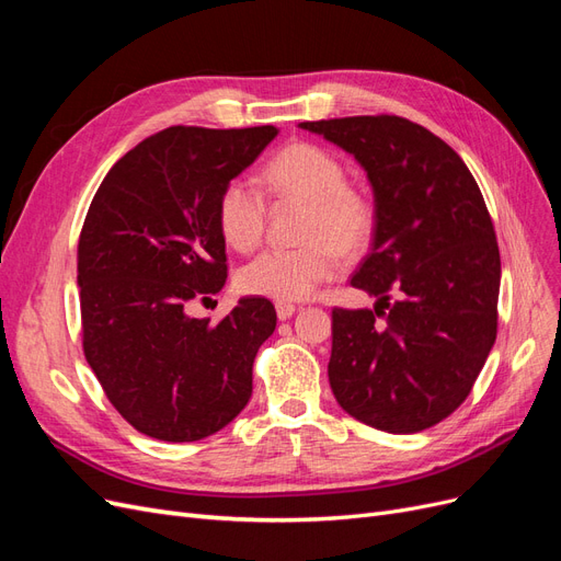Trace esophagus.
Segmentation results:
<instances>
[{"label":"esophagus","mask_w":561,"mask_h":561,"mask_svg":"<svg viewBox=\"0 0 561 561\" xmlns=\"http://www.w3.org/2000/svg\"><path fill=\"white\" fill-rule=\"evenodd\" d=\"M295 311H297L295 304H290V301H276V316L280 320H290L295 316Z\"/></svg>","instance_id":"1"}]
</instances>
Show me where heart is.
Masks as SVG:
<instances>
[{
  "label": "heart",
  "mask_w": 561,
  "mask_h": 561,
  "mask_svg": "<svg viewBox=\"0 0 561 561\" xmlns=\"http://www.w3.org/2000/svg\"><path fill=\"white\" fill-rule=\"evenodd\" d=\"M264 182L278 198L309 208L301 241L295 250H266L248 262L236 285L245 295L297 301L311 297L330 280L339 254L353 257L375 231L371 201L346 184V168L332 151L311 142H293L264 165ZM266 225V203L250 180H231L217 198V227L227 245L250 252L260 245Z\"/></svg>",
  "instance_id": "obj_1"
}]
</instances>
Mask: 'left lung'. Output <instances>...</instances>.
<instances>
[{
    "instance_id": "obj_1",
    "label": "left lung",
    "mask_w": 561,
    "mask_h": 561,
    "mask_svg": "<svg viewBox=\"0 0 561 561\" xmlns=\"http://www.w3.org/2000/svg\"><path fill=\"white\" fill-rule=\"evenodd\" d=\"M355 157L375 192V241L351 285L371 309L332 311L328 377L342 410L419 433L461 404L496 342L501 254L478 182L410 118L304 122Z\"/></svg>"
}]
</instances>
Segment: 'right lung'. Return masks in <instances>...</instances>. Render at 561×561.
Wrapping results in <instances>:
<instances>
[{
    "label": "right lung",
    "instance_id": "right-lung-1",
    "mask_svg": "<svg viewBox=\"0 0 561 561\" xmlns=\"http://www.w3.org/2000/svg\"><path fill=\"white\" fill-rule=\"evenodd\" d=\"M276 135L171 126L118 159L91 201L77 252L83 355L114 410L149 437H208L252 396L274 304L243 297L217 325L186 309L222 290L217 198Z\"/></svg>",
    "mask_w": 561,
    "mask_h": 561
}]
</instances>
